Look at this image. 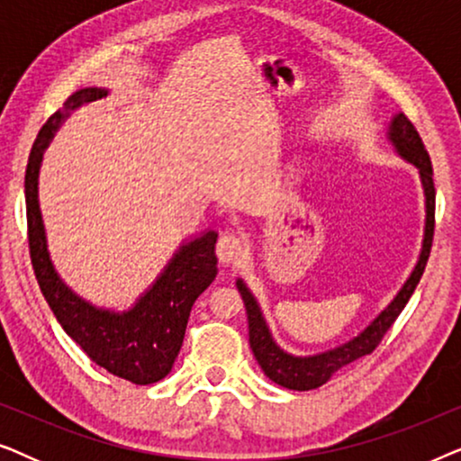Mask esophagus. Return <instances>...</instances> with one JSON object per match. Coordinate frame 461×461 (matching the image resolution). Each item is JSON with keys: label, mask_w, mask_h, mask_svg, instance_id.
I'll list each match as a JSON object with an SVG mask.
<instances>
[{"label": "esophagus", "mask_w": 461, "mask_h": 461, "mask_svg": "<svg viewBox=\"0 0 461 461\" xmlns=\"http://www.w3.org/2000/svg\"><path fill=\"white\" fill-rule=\"evenodd\" d=\"M216 254H218V260L226 264H237L241 260L243 254H245V241L235 232H226L218 239V245H216Z\"/></svg>", "instance_id": "1"}]
</instances>
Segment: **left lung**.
I'll use <instances>...</instances> for the list:
<instances>
[{
    "label": "left lung",
    "mask_w": 461,
    "mask_h": 461,
    "mask_svg": "<svg viewBox=\"0 0 461 461\" xmlns=\"http://www.w3.org/2000/svg\"><path fill=\"white\" fill-rule=\"evenodd\" d=\"M386 136L390 144L394 147L396 155L407 163H411V166H415V169L420 172L421 188H424L426 199L424 239H421L418 262H415L407 281L402 283L399 294L394 295L393 302H390V304L384 308L361 333H358V336L336 346V348L319 352V355L295 357L292 352L283 350L281 346L275 342L256 295L249 292V287L245 285L243 279H237V289L243 298L245 311H248L251 352H254L256 361L262 367L264 375L270 377V380L279 384L283 388L300 390V393L302 390L319 388L323 386L327 380H331V375L336 374L338 369L346 367V365H350L352 361H357V358H361L365 355H371V352L375 350V346L382 342L384 333L393 327L396 317H399L402 308H405L409 298H411V294L415 292V287H418L421 275H424L434 235V180L430 155H428V150L424 149V142H421L418 130L413 128V123L409 122L402 113H396V115L390 119Z\"/></svg>",
    "instance_id": "8db88e82"
}]
</instances>
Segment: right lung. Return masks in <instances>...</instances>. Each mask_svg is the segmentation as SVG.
Listing matches in <instances>:
<instances>
[{"mask_svg": "<svg viewBox=\"0 0 461 461\" xmlns=\"http://www.w3.org/2000/svg\"><path fill=\"white\" fill-rule=\"evenodd\" d=\"M106 94V87H84L71 94L65 106L56 111L37 134L24 174L29 249L43 298L62 330L109 374L147 386L163 380L172 371L194 300L216 279L218 232L205 230L203 235L182 243L153 285L123 312L94 306L60 279L50 258L46 226L40 210L37 186L43 150L75 109L104 98Z\"/></svg>", "mask_w": 461, "mask_h": 461, "instance_id": "right-lung-1", "label": "right lung"}]
</instances>
